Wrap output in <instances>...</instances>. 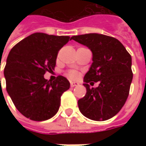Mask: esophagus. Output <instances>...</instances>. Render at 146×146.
<instances>
[{"mask_svg":"<svg viewBox=\"0 0 146 146\" xmlns=\"http://www.w3.org/2000/svg\"><path fill=\"white\" fill-rule=\"evenodd\" d=\"M78 85H79V83H77V82H70V87H76Z\"/></svg>","mask_w":146,"mask_h":146,"instance_id":"esophagus-1","label":"esophagus"}]
</instances>
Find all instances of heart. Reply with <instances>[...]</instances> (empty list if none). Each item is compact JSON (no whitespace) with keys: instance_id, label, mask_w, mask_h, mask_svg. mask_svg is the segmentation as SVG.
<instances>
[{"instance_id":"1","label":"heart","mask_w":146,"mask_h":146,"mask_svg":"<svg viewBox=\"0 0 146 146\" xmlns=\"http://www.w3.org/2000/svg\"><path fill=\"white\" fill-rule=\"evenodd\" d=\"M68 76L70 77V79H72V80H76V79L78 78L79 74H78V72L76 71V70H70L68 72Z\"/></svg>"}]
</instances>
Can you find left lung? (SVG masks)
I'll return each mask as SVG.
<instances>
[{
    "label": "left lung",
    "mask_w": 146,
    "mask_h": 146,
    "mask_svg": "<svg viewBox=\"0 0 146 146\" xmlns=\"http://www.w3.org/2000/svg\"><path fill=\"white\" fill-rule=\"evenodd\" d=\"M71 39L93 53V63L84 78L87 93L78 101L80 111L92 120H107L119 112L128 97L133 76L132 57L114 37L89 33ZM91 81L99 82L98 87L90 89L87 83Z\"/></svg>",
    "instance_id": "left-lung-1"
}]
</instances>
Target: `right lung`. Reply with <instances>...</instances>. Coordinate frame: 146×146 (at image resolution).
<instances>
[{
    "instance_id": "obj_1",
    "label": "right lung",
    "mask_w": 146,
    "mask_h": 146,
    "mask_svg": "<svg viewBox=\"0 0 146 146\" xmlns=\"http://www.w3.org/2000/svg\"><path fill=\"white\" fill-rule=\"evenodd\" d=\"M70 40L36 32L9 53L4 70L7 93L17 110L31 120H47L58 111L61 96L69 89L70 82L62 76L47 80L44 75L54 70L58 51Z\"/></svg>"
}]
</instances>
